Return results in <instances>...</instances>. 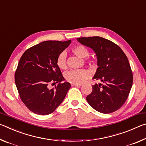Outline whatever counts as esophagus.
Returning a JSON list of instances; mask_svg holds the SVG:
<instances>
[{"mask_svg": "<svg viewBox=\"0 0 146 146\" xmlns=\"http://www.w3.org/2000/svg\"><path fill=\"white\" fill-rule=\"evenodd\" d=\"M72 86H75V87H78V86H80L81 84H71Z\"/></svg>", "mask_w": 146, "mask_h": 146, "instance_id": "1", "label": "esophagus"}]
</instances>
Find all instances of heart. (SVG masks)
Masks as SVG:
<instances>
[{"mask_svg":"<svg viewBox=\"0 0 146 146\" xmlns=\"http://www.w3.org/2000/svg\"><path fill=\"white\" fill-rule=\"evenodd\" d=\"M71 52L80 58L87 57L89 55L88 48L81 44L73 46L71 48ZM56 65L60 70H66L67 68L66 54L64 52H62L58 55L57 58H56ZM90 76V71L85 69L71 70L65 74V78L68 82L72 84H77L83 83Z\"/></svg>","mask_w":146,"mask_h":146,"instance_id":"1","label":"heart"}]
</instances>
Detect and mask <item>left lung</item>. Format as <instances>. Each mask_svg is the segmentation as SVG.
<instances>
[{"label":"left lung","mask_w":146,"mask_h":146,"mask_svg":"<svg viewBox=\"0 0 146 146\" xmlns=\"http://www.w3.org/2000/svg\"><path fill=\"white\" fill-rule=\"evenodd\" d=\"M77 40L95 52L98 68L93 78L102 82L92 86V92L86 100L100 113L116 111L126 101L133 84V73L126 55L117 44L100 36L81 37Z\"/></svg>","instance_id":"8db88e82"}]
</instances>
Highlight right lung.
<instances>
[{
	"label": "right lung",
	"instance_id": "1",
	"mask_svg": "<svg viewBox=\"0 0 146 146\" xmlns=\"http://www.w3.org/2000/svg\"><path fill=\"white\" fill-rule=\"evenodd\" d=\"M71 43L48 40L31 47L23 53L15 73L20 98L31 111L40 115L51 114L60 104L71 87L65 80L56 58ZM59 83L52 89L50 85Z\"/></svg>",
	"mask_w": 146,
	"mask_h": 146
}]
</instances>
